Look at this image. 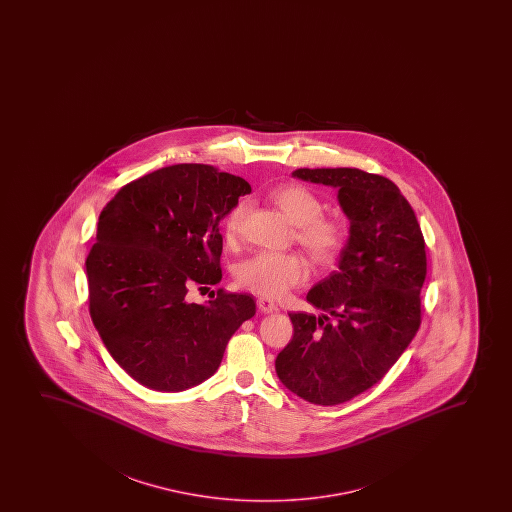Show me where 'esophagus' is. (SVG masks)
Instances as JSON below:
<instances>
[{"label": "esophagus", "instance_id": "esophagus-1", "mask_svg": "<svg viewBox=\"0 0 512 512\" xmlns=\"http://www.w3.org/2000/svg\"><path fill=\"white\" fill-rule=\"evenodd\" d=\"M257 306H259L262 313H273L274 309H276V304L271 299H266V297L257 299Z\"/></svg>", "mask_w": 512, "mask_h": 512}]
</instances>
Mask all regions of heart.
Here are the masks:
<instances>
[{"instance_id":"1","label":"heart","mask_w":512,"mask_h":512,"mask_svg":"<svg viewBox=\"0 0 512 512\" xmlns=\"http://www.w3.org/2000/svg\"><path fill=\"white\" fill-rule=\"evenodd\" d=\"M269 199L295 224L297 243L318 266L336 264L350 238L344 220L322 215V199L299 183L274 189ZM246 211L248 204L239 201L225 217L224 236L229 243H234L241 236ZM309 274L311 269L308 262L297 253L259 252L239 264L236 280L253 294L280 297L287 294L290 288L308 281Z\"/></svg>"}]
</instances>
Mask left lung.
<instances>
[{
  "instance_id": "8db88e82",
  "label": "left lung",
  "mask_w": 512,
  "mask_h": 512,
  "mask_svg": "<svg viewBox=\"0 0 512 512\" xmlns=\"http://www.w3.org/2000/svg\"><path fill=\"white\" fill-rule=\"evenodd\" d=\"M292 175L339 189L350 239L339 271L306 297L322 315L288 313L294 337L278 353L276 372L301 399L336 406L376 385L420 329L425 239L411 204L385 176L357 168Z\"/></svg>"
}]
</instances>
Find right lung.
<instances>
[{
    "instance_id": "1",
    "label": "right lung",
    "mask_w": 512,
    "mask_h": 512,
    "mask_svg": "<svg viewBox=\"0 0 512 512\" xmlns=\"http://www.w3.org/2000/svg\"><path fill=\"white\" fill-rule=\"evenodd\" d=\"M250 183L208 164H176L127 183L99 215L85 260L89 313L106 350L141 385L182 392L215 374L225 346L255 315L252 295L190 287L222 280L220 220Z\"/></svg>"
}]
</instances>
